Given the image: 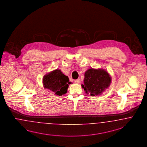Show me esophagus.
Wrapping results in <instances>:
<instances>
[{
  "instance_id": "esophagus-1",
  "label": "esophagus",
  "mask_w": 147,
  "mask_h": 147,
  "mask_svg": "<svg viewBox=\"0 0 147 147\" xmlns=\"http://www.w3.org/2000/svg\"><path fill=\"white\" fill-rule=\"evenodd\" d=\"M74 82H75L76 84H80V79H78L76 80Z\"/></svg>"
}]
</instances>
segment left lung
Masks as SVG:
<instances>
[{
    "instance_id": "obj_1",
    "label": "left lung",
    "mask_w": 147,
    "mask_h": 147,
    "mask_svg": "<svg viewBox=\"0 0 147 147\" xmlns=\"http://www.w3.org/2000/svg\"><path fill=\"white\" fill-rule=\"evenodd\" d=\"M84 82L82 86L85 92L95 96L100 94L110 86L111 78L103 69L91 68L85 73Z\"/></svg>"
}]
</instances>
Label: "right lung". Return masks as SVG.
<instances>
[{"label":"right lung","instance_id":"right-lung-1","mask_svg":"<svg viewBox=\"0 0 147 147\" xmlns=\"http://www.w3.org/2000/svg\"><path fill=\"white\" fill-rule=\"evenodd\" d=\"M68 77L59 69H56L44 76L42 82L45 88L49 89L59 96L67 93L69 84Z\"/></svg>","mask_w":147,"mask_h":147}]
</instances>
